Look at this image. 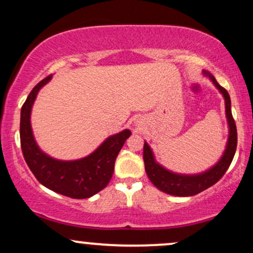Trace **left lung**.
Returning a JSON list of instances; mask_svg holds the SVG:
<instances>
[{
    "label": "left lung",
    "instance_id": "8db88e82",
    "mask_svg": "<svg viewBox=\"0 0 253 253\" xmlns=\"http://www.w3.org/2000/svg\"><path fill=\"white\" fill-rule=\"evenodd\" d=\"M203 75L211 81V83L219 90L220 94L225 100V112L226 119L228 124V139L226 144V149L223 151L221 158L219 162L210 168L208 170L194 175H185V173L173 172L163 165L157 163L153 151L150 145L145 141L144 144V163L145 171L149 176L150 181L153 183L156 188L164 193L173 196H193L201 191L208 189L213 184L219 181L225 175L228 167L233 161L234 153L237 150V127L232 117L231 110V98L227 90L223 89L211 74L208 71H203Z\"/></svg>",
    "mask_w": 253,
    "mask_h": 253
}]
</instances>
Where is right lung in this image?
<instances>
[{"label":"right lung","instance_id":"1","mask_svg":"<svg viewBox=\"0 0 253 253\" xmlns=\"http://www.w3.org/2000/svg\"><path fill=\"white\" fill-rule=\"evenodd\" d=\"M52 76L34 86L21 108L20 140L25 161L36 178L46 188L72 199H88L107 187L115 159L130 135L129 129L108 136L94 152L75 161H60L48 156L38 146L31 125V113L38 92Z\"/></svg>","mask_w":253,"mask_h":253}]
</instances>
